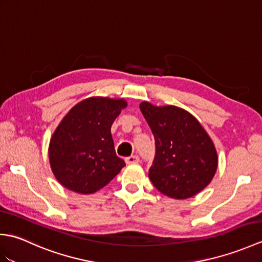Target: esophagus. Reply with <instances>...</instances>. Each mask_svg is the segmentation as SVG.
<instances>
[{"instance_id": "esophagus-1", "label": "esophagus", "mask_w": 262, "mask_h": 262, "mask_svg": "<svg viewBox=\"0 0 262 262\" xmlns=\"http://www.w3.org/2000/svg\"><path fill=\"white\" fill-rule=\"evenodd\" d=\"M138 161H140V158H138L137 155H130V157L126 158V163H128V164H132V163H137Z\"/></svg>"}]
</instances>
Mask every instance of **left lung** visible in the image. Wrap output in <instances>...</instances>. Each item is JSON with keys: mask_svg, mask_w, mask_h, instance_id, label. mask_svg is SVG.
Wrapping results in <instances>:
<instances>
[{"mask_svg": "<svg viewBox=\"0 0 262 262\" xmlns=\"http://www.w3.org/2000/svg\"><path fill=\"white\" fill-rule=\"evenodd\" d=\"M140 109L153 133L155 155L149 180L160 192L186 199L202 191L217 169V153L210 137L188 111L174 105Z\"/></svg>", "mask_w": 262, "mask_h": 262, "instance_id": "obj_1", "label": "left lung"}]
</instances>
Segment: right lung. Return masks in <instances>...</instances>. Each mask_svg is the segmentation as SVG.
<instances>
[{
  "label": "right lung",
  "mask_w": 262,
  "mask_h": 262,
  "mask_svg": "<svg viewBox=\"0 0 262 262\" xmlns=\"http://www.w3.org/2000/svg\"><path fill=\"white\" fill-rule=\"evenodd\" d=\"M126 104L121 99L89 98L64 117L48 152L54 174L65 188L93 193L126 165L117 157L111 136V125Z\"/></svg>",
  "instance_id": "obj_1"
}]
</instances>
